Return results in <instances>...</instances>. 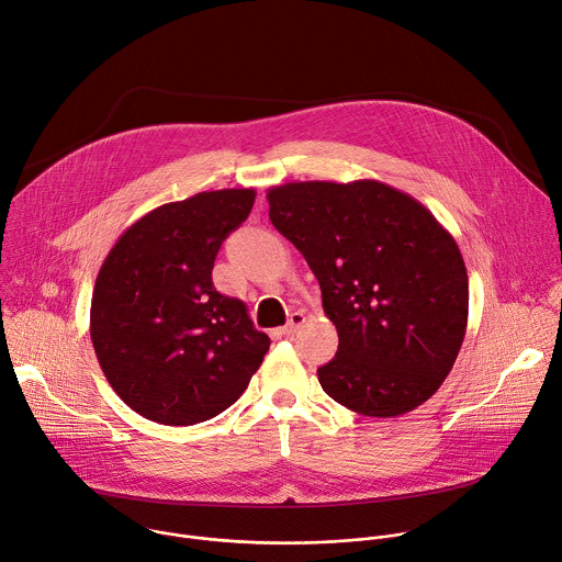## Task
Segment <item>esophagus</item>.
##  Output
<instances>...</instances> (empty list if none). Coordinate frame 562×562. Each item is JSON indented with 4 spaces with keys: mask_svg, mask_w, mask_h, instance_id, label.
<instances>
[{
    "mask_svg": "<svg viewBox=\"0 0 562 562\" xmlns=\"http://www.w3.org/2000/svg\"><path fill=\"white\" fill-rule=\"evenodd\" d=\"M304 325H306V315H304L302 311H295V313H291L289 323H286L280 331H282V336H293V334H297Z\"/></svg>",
    "mask_w": 562,
    "mask_h": 562,
    "instance_id": "esophagus-1",
    "label": "esophagus"
}]
</instances>
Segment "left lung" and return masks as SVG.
I'll use <instances>...</instances> for the list:
<instances>
[{"label":"left lung","instance_id":"1","mask_svg":"<svg viewBox=\"0 0 562 562\" xmlns=\"http://www.w3.org/2000/svg\"><path fill=\"white\" fill-rule=\"evenodd\" d=\"M267 200L338 329L336 358L317 369L325 393L371 418L427 403L467 331L469 280L451 233L418 200L375 180L289 182Z\"/></svg>","mask_w":562,"mask_h":562}]
</instances>
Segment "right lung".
Instances as JSON below:
<instances>
[{"instance_id": "add662e5", "label": "right lung", "mask_w": 562, "mask_h": 562, "mask_svg": "<svg viewBox=\"0 0 562 562\" xmlns=\"http://www.w3.org/2000/svg\"><path fill=\"white\" fill-rule=\"evenodd\" d=\"M256 202L254 189L204 191L153 209L109 251L91 300L100 367L139 416L187 427L245 393L269 351L247 304L213 286V262Z\"/></svg>"}]
</instances>
